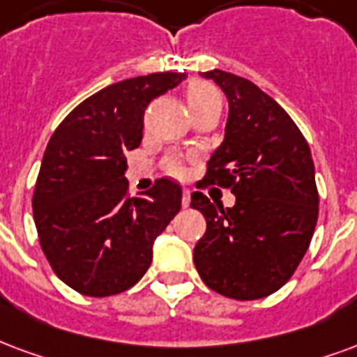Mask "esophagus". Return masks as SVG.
I'll use <instances>...</instances> for the list:
<instances>
[{"label": "esophagus", "instance_id": "esophagus-1", "mask_svg": "<svg viewBox=\"0 0 357 357\" xmlns=\"http://www.w3.org/2000/svg\"><path fill=\"white\" fill-rule=\"evenodd\" d=\"M181 204H183V208H189V204H191V191H189V189H183V199H181Z\"/></svg>", "mask_w": 357, "mask_h": 357}]
</instances>
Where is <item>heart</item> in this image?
<instances>
[{
	"instance_id": "1",
	"label": "heart",
	"mask_w": 357,
	"mask_h": 357,
	"mask_svg": "<svg viewBox=\"0 0 357 357\" xmlns=\"http://www.w3.org/2000/svg\"><path fill=\"white\" fill-rule=\"evenodd\" d=\"M208 102H219V92L213 89L212 84L208 83H195L189 86V91H187V104L189 107L192 105H200V104H208ZM168 170L172 174H181V162L179 160H170L168 162Z\"/></svg>"
}]
</instances>
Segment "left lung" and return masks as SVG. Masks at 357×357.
<instances>
[{"instance_id": "left-lung-1", "label": "left lung", "mask_w": 357, "mask_h": 357, "mask_svg": "<svg viewBox=\"0 0 357 357\" xmlns=\"http://www.w3.org/2000/svg\"><path fill=\"white\" fill-rule=\"evenodd\" d=\"M229 100L225 138L208 160L204 183L227 187L232 208L200 191L191 208L206 218L195 266L206 286L253 301L278 291L305 257L318 221V189L310 147L291 117L257 84L212 70Z\"/></svg>"}]
</instances>
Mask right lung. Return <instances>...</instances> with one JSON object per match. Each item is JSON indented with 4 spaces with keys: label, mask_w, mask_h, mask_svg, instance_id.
I'll return each instance as SVG.
<instances>
[{
    "label": "right lung",
    "mask_w": 357,
    "mask_h": 357,
    "mask_svg": "<svg viewBox=\"0 0 357 357\" xmlns=\"http://www.w3.org/2000/svg\"><path fill=\"white\" fill-rule=\"evenodd\" d=\"M185 77L165 71L109 84L81 102L49 139L33 221L45 257L71 289L117 295L151 265L155 240L181 208V187L162 178L128 197L125 153L142 144L149 102Z\"/></svg>",
    "instance_id": "right-lung-1"
}]
</instances>
